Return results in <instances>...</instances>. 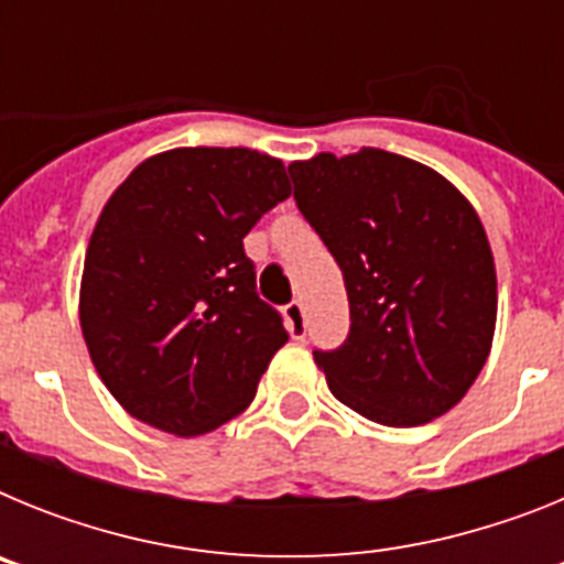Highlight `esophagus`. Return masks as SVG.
<instances>
[{
	"label": "esophagus",
	"mask_w": 564,
	"mask_h": 564,
	"mask_svg": "<svg viewBox=\"0 0 564 564\" xmlns=\"http://www.w3.org/2000/svg\"><path fill=\"white\" fill-rule=\"evenodd\" d=\"M285 325L293 338H305L307 318H305V307H302V302H291V305H285Z\"/></svg>",
	"instance_id": "esophagus-1"
}]
</instances>
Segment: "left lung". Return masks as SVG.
<instances>
[{
  "instance_id": "left-lung-1",
  "label": "left lung",
  "mask_w": 564,
  "mask_h": 564,
  "mask_svg": "<svg viewBox=\"0 0 564 564\" xmlns=\"http://www.w3.org/2000/svg\"><path fill=\"white\" fill-rule=\"evenodd\" d=\"M288 172L350 299L341 347L313 350L333 395L383 426L449 412L480 376L497 322L495 257L471 203L383 149L322 152Z\"/></svg>"
}]
</instances>
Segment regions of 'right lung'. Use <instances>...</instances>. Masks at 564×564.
<instances>
[{
	"instance_id": "1",
	"label": "right lung",
	"mask_w": 564,
	"mask_h": 564,
	"mask_svg": "<svg viewBox=\"0 0 564 564\" xmlns=\"http://www.w3.org/2000/svg\"><path fill=\"white\" fill-rule=\"evenodd\" d=\"M288 197L282 161L242 147L169 149L115 188L89 237L78 313L129 415L194 437L253 401L288 330L257 296L242 237Z\"/></svg>"
}]
</instances>
